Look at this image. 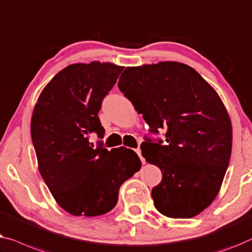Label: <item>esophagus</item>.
<instances>
[{"mask_svg": "<svg viewBox=\"0 0 252 252\" xmlns=\"http://www.w3.org/2000/svg\"><path fill=\"white\" fill-rule=\"evenodd\" d=\"M134 152H136V153H137V155H138V157H139V158H140V161L141 162H145V160H144V158L143 157H141V151H140V148H136V150H134Z\"/></svg>", "mask_w": 252, "mask_h": 252, "instance_id": "esophagus-1", "label": "esophagus"}]
</instances>
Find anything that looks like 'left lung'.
<instances>
[{
  "mask_svg": "<svg viewBox=\"0 0 252 252\" xmlns=\"http://www.w3.org/2000/svg\"><path fill=\"white\" fill-rule=\"evenodd\" d=\"M119 89L143 114L150 132L141 154L162 171L154 205L170 218H192L217 196L232 152V125L221 99L192 67L164 62L127 67Z\"/></svg>",
  "mask_w": 252,
  "mask_h": 252,
  "instance_id": "8db88e82",
  "label": "left lung"
}]
</instances>
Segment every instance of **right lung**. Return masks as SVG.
I'll return each instance as SVG.
<instances>
[{
	"mask_svg": "<svg viewBox=\"0 0 252 252\" xmlns=\"http://www.w3.org/2000/svg\"><path fill=\"white\" fill-rule=\"evenodd\" d=\"M122 66L92 62L74 63L47 84L35 105L31 134L38 170L55 200L73 216L107 214L123 183L140 169L126 147L107 151L88 136L105 134L98 112L116 83Z\"/></svg>",
	"mask_w": 252,
	"mask_h": 252,
	"instance_id": "obj_1",
	"label": "right lung"
}]
</instances>
